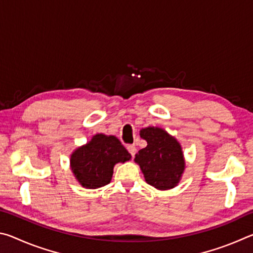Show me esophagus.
I'll return each mask as SVG.
<instances>
[{
    "label": "esophagus",
    "mask_w": 253,
    "mask_h": 253,
    "mask_svg": "<svg viewBox=\"0 0 253 253\" xmlns=\"http://www.w3.org/2000/svg\"><path fill=\"white\" fill-rule=\"evenodd\" d=\"M127 149H128V152H129V154L131 155V157H134L136 152H137V148H136L135 145H128Z\"/></svg>",
    "instance_id": "esophagus-1"
}]
</instances>
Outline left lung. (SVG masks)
Listing matches in <instances>:
<instances>
[{
  "instance_id": "8db88e82",
  "label": "left lung",
  "mask_w": 253,
  "mask_h": 253,
  "mask_svg": "<svg viewBox=\"0 0 253 253\" xmlns=\"http://www.w3.org/2000/svg\"><path fill=\"white\" fill-rule=\"evenodd\" d=\"M140 137L147 146L136 154L135 162L140 166L145 181L158 190L176 186L185 166L181 145L158 127L144 128Z\"/></svg>"
}]
</instances>
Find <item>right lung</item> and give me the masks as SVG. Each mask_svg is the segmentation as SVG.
<instances>
[{"instance_id": "obj_1", "label": "right lung", "mask_w": 253, "mask_h": 253, "mask_svg": "<svg viewBox=\"0 0 253 253\" xmlns=\"http://www.w3.org/2000/svg\"><path fill=\"white\" fill-rule=\"evenodd\" d=\"M131 155L115 136L97 134L71 155V169L84 187L98 188L110 183L114 166L129 161Z\"/></svg>"}]
</instances>
